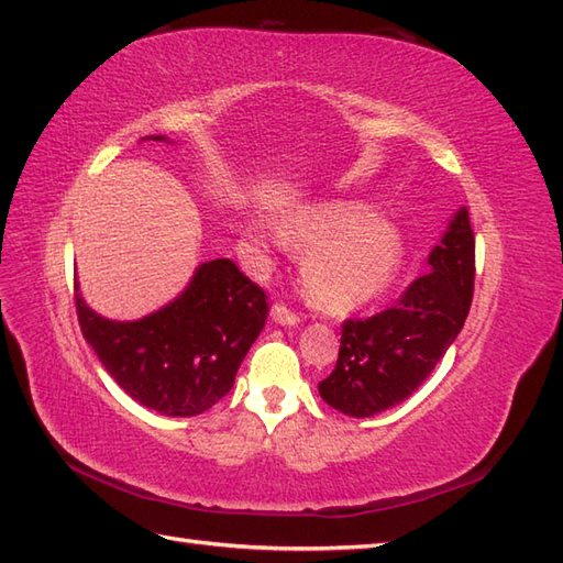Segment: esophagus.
I'll return each instance as SVG.
<instances>
[{
	"label": "esophagus",
	"mask_w": 563,
	"mask_h": 563,
	"mask_svg": "<svg viewBox=\"0 0 563 563\" xmlns=\"http://www.w3.org/2000/svg\"><path fill=\"white\" fill-rule=\"evenodd\" d=\"M271 319L276 321V323H280V325H297V323H299V317H297V313L287 309L285 305H273V309H271Z\"/></svg>",
	"instance_id": "obj_1"
}]
</instances>
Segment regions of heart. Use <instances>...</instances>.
Returning a JSON list of instances; mask_svg holds the SVG:
<instances>
[{
    "label": "heart",
    "instance_id": "obj_1",
    "mask_svg": "<svg viewBox=\"0 0 563 563\" xmlns=\"http://www.w3.org/2000/svg\"><path fill=\"white\" fill-rule=\"evenodd\" d=\"M307 252L305 287L319 307L345 313L372 305L396 283L405 258L402 232L367 206L333 201L283 220L280 234L246 225L242 246L264 256L268 246Z\"/></svg>",
    "mask_w": 563,
    "mask_h": 563
}]
</instances>
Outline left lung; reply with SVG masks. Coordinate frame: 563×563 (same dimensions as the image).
Returning a JSON list of instances; mask_svg holds the SVG:
<instances>
[{"instance_id": "obj_1", "label": "left lung", "mask_w": 563, "mask_h": 563, "mask_svg": "<svg viewBox=\"0 0 563 563\" xmlns=\"http://www.w3.org/2000/svg\"><path fill=\"white\" fill-rule=\"evenodd\" d=\"M429 273L400 302L372 319L345 321L341 352L321 398L350 417H374L410 398L459 338L473 302L475 234L459 208L429 252Z\"/></svg>"}]
</instances>
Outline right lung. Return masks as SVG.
<instances>
[{"instance_id":"1","label":"right lung","mask_w":563,"mask_h":563,"mask_svg":"<svg viewBox=\"0 0 563 563\" xmlns=\"http://www.w3.org/2000/svg\"><path fill=\"white\" fill-rule=\"evenodd\" d=\"M74 287L81 333L102 367L124 394L165 417L201 415L228 396L268 313L264 290L230 258L203 261L173 302L134 321L104 319L86 305L78 278Z\"/></svg>"}]
</instances>
